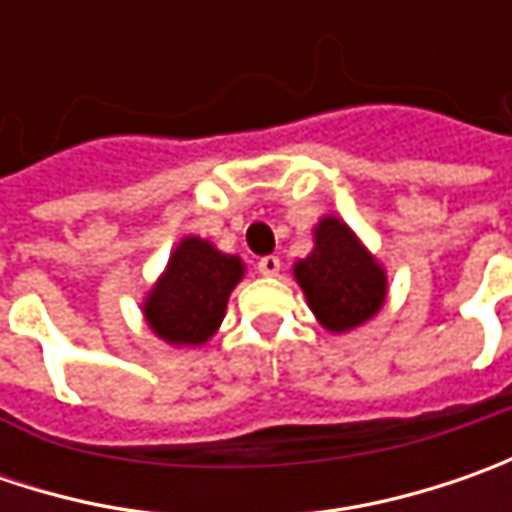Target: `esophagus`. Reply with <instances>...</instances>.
I'll use <instances>...</instances> for the list:
<instances>
[{
    "label": "esophagus",
    "instance_id": "obj_1",
    "mask_svg": "<svg viewBox=\"0 0 512 512\" xmlns=\"http://www.w3.org/2000/svg\"><path fill=\"white\" fill-rule=\"evenodd\" d=\"M256 270H259L262 276H279L282 262H279V256H262V259L256 262Z\"/></svg>",
    "mask_w": 512,
    "mask_h": 512
}]
</instances>
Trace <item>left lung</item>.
Wrapping results in <instances>:
<instances>
[{"label": "left lung", "instance_id": "8db88e82", "mask_svg": "<svg viewBox=\"0 0 512 512\" xmlns=\"http://www.w3.org/2000/svg\"><path fill=\"white\" fill-rule=\"evenodd\" d=\"M313 242L316 247L296 262L293 276L319 325L330 333H347L373 319L387 296L384 267L336 216L319 219Z\"/></svg>", "mask_w": 512, "mask_h": 512}]
</instances>
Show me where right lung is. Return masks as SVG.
I'll list each match as a JSON object with an SVG mask.
<instances>
[{"label":"right lung","instance_id":"right-lung-1","mask_svg":"<svg viewBox=\"0 0 512 512\" xmlns=\"http://www.w3.org/2000/svg\"><path fill=\"white\" fill-rule=\"evenodd\" d=\"M245 276L239 256L187 236L170 253V262L145 299L150 330L176 347L205 344L225 319L230 290Z\"/></svg>","mask_w":512,"mask_h":512}]
</instances>
